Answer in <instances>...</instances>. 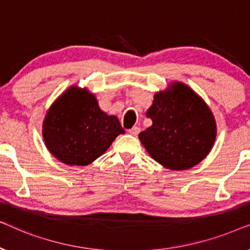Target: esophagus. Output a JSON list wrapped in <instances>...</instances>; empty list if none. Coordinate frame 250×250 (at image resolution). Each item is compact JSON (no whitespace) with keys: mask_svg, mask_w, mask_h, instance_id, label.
<instances>
[{"mask_svg":"<svg viewBox=\"0 0 250 250\" xmlns=\"http://www.w3.org/2000/svg\"><path fill=\"white\" fill-rule=\"evenodd\" d=\"M140 131H141V129H140L139 126H134V127H132L131 129H128V133L131 135H133V136H136L140 133Z\"/></svg>","mask_w":250,"mask_h":250,"instance_id":"esophagus-1","label":"esophagus"}]
</instances>
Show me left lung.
<instances>
[{"label": "left lung", "instance_id": "obj_1", "mask_svg": "<svg viewBox=\"0 0 250 250\" xmlns=\"http://www.w3.org/2000/svg\"><path fill=\"white\" fill-rule=\"evenodd\" d=\"M152 125L139 134L152 159L168 169L199 164L213 148L216 122L209 107L188 85L174 82L155 94L146 111Z\"/></svg>", "mask_w": 250, "mask_h": 250}]
</instances>
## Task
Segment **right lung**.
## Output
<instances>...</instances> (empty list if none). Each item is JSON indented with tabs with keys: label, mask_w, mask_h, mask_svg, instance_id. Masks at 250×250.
<instances>
[{
	"label": "right lung",
	"mask_w": 250,
	"mask_h": 250,
	"mask_svg": "<svg viewBox=\"0 0 250 250\" xmlns=\"http://www.w3.org/2000/svg\"><path fill=\"white\" fill-rule=\"evenodd\" d=\"M124 133L116 116L101 110L94 94L77 86H70L51 104L42 131L47 150L70 166L94 162Z\"/></svg>",
	"instance_id": "1"
}]
</instances>
